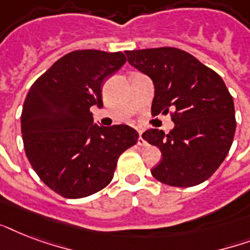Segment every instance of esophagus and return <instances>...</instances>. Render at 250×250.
<instances>
[{
	"label": "esophagus",
	"instance_id": "esophagus-1",
	"mask_svg": "<svg viewBox=\"0 0 250 250\" xmlns=\"http://www.w3.org/2000/svg\"><path fill=\"white\" fill-rule=\"evenodd\" d=\"M137 144L140 145V146H144V145H146V141L143 139V131H139V140H137Z\"/></svg>",
	"mask_w": 250,
	"mask_h": 250
}]
</instances>
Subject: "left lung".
Returning a JSON list of instances; mask_svg holds the SVG:
<instances>
[{
    "instance_id": "left-lung-1",
    "label": "left lung",
    "mask_w": 250,
    "mask_h": 250,
    "mask_svg": "<svg viewBox=\"0 0 250 250\" xmlns=\"http://www.w3.org/2000/svg\"><path fill=\"white\" fill-rule=\"evenodd\" d=\"M129 64L154 83L152 115L170 114V133L150 128L143 139L160 148L152 170L161 183L193 187L211 176L232 145L236 119L232 96L217 72L176 48L125 52Z\"/></svg>"
}]
</instances>
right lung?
<instances>
[{"label":"right lung","mask_w":250,"mask_h":250,"mask_svg":"<svg viewBox=\"0 0 250 250\" xmlns=\"http://www.w3.org/2000/svg\"><path fill=\"white\" fill-rule=\"evenodd\" d=\"M125 63L123 53L75 50L57 61L29 88L21 110L25 156L56 193L82 198L109 186L122 153L139 133L125 125L93 123L101 85Z\"/></svg>","instance_id":"right-lung-1"}]
</instances>
